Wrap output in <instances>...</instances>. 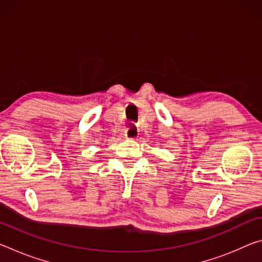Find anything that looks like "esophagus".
Listing matches in <instances>:
<instances>
[{
	"instance_id": "34e87169",
	"label": "esophagus",
	"mask_w": 262,
	"mask_h": 262,
	"mask_svg": "<svg viewBox=\"0 0 262 262\" xmlns=\"http://www.w3.org/2000/svg\"><path fill=\"white\" fill-rule=\"evenodd\" d=\"M138 135H139V132L135 127L129 128V129L126 132V136L128 139H136V136H138Z\"/></svg>"
}]
</instances>
